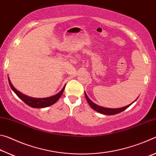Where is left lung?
Here are the masks:
<instances>
[{"label":"left lung","instance_id":"8db88e82","mask_svg":"<svg viewBox=\"0 0 156 156\" xmlns=\"http://www.w3.org/2000/svg\"><path fill=\"white\" fill-rule=\"evenodd\" d=\"M84 94H85L86 99H87V100L89 105H90V107L92 108V109H94L97 112L102 113V114H105V115H115V114H117V113H119L120 112H123V111L125 110L126 109H127V108L129 106H130L131 104H133V102H132L131 105H127V106L124 107H122V108H118V109H109V108H105V107H100V106H98V105H97L95 103H94V102L89 98L88 96H87L85 92H84ZM136 100H135V101H136Z\"/></svg>","mask_w":156,"mask_h":156}]
</instances>
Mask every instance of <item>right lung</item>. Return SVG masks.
Instances as JSON below:
<instances>
[{"label": "right lung", "mask_w": 156, "mask_h": 156, "mask_svg": "<svg viewBox=\"0 0 156 156\" xmlns=\"http://www.w3.org/2000/svg\"><path fill=\"white\" fill-rule=\"evenodd\" d=\"M8 80H9V85L11 87L12 89L14 91V93L17 95V96L18 98H20L22 100L25 104H27L30 107H34V108H44V107L51 106V105L56 103L60 98V96H62V94L63 93V91H64V89L65 87V86L58 94H57L54 96L45 98H35L29 97L27 96H25L24 94H21L20 92L17 91L16 89L14 87V86L12 85V84L11 83V81H10L9 78H8Z\"/></svg>", "instance_id": "1"}]
</instances>
